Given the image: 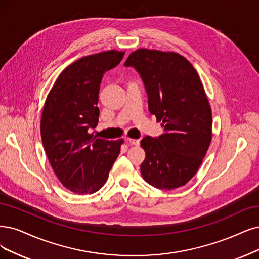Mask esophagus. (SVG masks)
Segmentation results:
<instances>
[{"label": "esophagus", "instance_id": "34e87169", "mask_svg": "<svg viewBox=\"0 0 259 259\" xmlns=\"http://www.w3.org/2000/svg\"><path fill=\"white\" fill-rule=\"evenodd\" d=\"M127 142H129V143H131L132 145H140V140H137V139H127Z\"/></svg>", "mask_w": 259, "mask_h": 259}]
</instances>
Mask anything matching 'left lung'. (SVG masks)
Listing matches in <instances>:
<instances>
[{
  "label": "left lung",
  "mask_w": 259,
  "mask_h": 259,
  "mask_svg": "<svg viewBox=\"0 0 259 259\" xmlns=\"http://www.w3.org/2000/svg\"><path fill=\"white\" fill-rule=\"evenodd\" d=\"M126 67H133L144 82L148 110L164 133L145 137L141 174L161 190L185 186L202 164L212 136L211 108L198 73L186 57L175 52L139 49Z\"/></svg>",
  "instance_id": "left-lung-1"
}]
</instances>
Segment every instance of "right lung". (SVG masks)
I'll return each instance as SVG.
<instances>
[{
	"label": "right lung",
	"mask_w": 259,
	"mask_h": 259,
	"mask_svg": "<svg viewBox=\"0 0 259 259\" xmlns=\"http://www.w3.org/2000/svg\"><path fill=\"white\" fill-rule=\"evenodd\" d=\"M110 50L75 61L48 94L40 120L42 145L56 177L76 194L97 192L107 181L123 140L108 141L89 133L98 124L102 76L122 60Z\"/></svg>",
	"instance_id": "right-lung-1"
}]
</instances>
